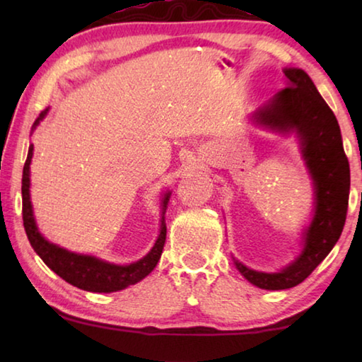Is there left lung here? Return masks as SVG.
I'll return each mask as SVG.
<instances>
[{"label":"left lung","mask_w":362,"mask_h":362,"mask_svg":"<svg viewBox=\"0 0 362 362\" xmlns=\"http://www.w3.org/2000/svg\"><path fill=\"white\" fill-rule=\"evenodd\" d=\"M286 88L252 113L257 126L281 136H296L313 183V214L302 230V249L289 265L274 273L259 272L236 260L250 284L267 291L291 289L310 276L341 235L350 196V164L343 151L340 126L332 110L302 69L286 66Z\"/></svg>","instance_id":"left-lung-1"}]
</instances>
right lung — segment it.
I'll list each match as a JSON object with an SVG mask.
<instances>
[{
  "instance_id": "1",
  "label": "right lung",
  "mask_w": 362,
  "mask_h": 362,
  "mask_svg": "<svg viewBox=\"0 0 362 362\" xmlns=\"http://www.w3.org/2000/svg\"><path fill=\"white\" fill-rule=\"evenodd\" d=\"M49 108L41 112L38 118L33 122L32 131L36 129V126L45 119ZM33 158V144L28 146V155L25 166H23L22 175V216H23V226L30 244L36 254L41 257V260L52 269L54 273L59 274L60 278L65 279L66 283L78 287V289L88 292H116L122 291L132 284H137L145 276L155 269L156 263L161 259L164 243H166V220L164 214L168 209V203L170 198V192L168 189L161 198V220H159V235L155 244L150 249V252L142 259L127 265H119V263H112L103 259H99L95 255L78 254L71 252L69 249H64L47 241L41 235L36 225L32 198H30V164Z\"/></svg>"
}]
</instances>
